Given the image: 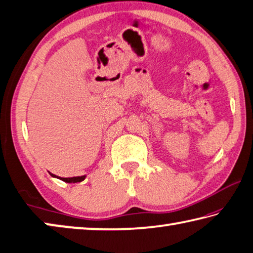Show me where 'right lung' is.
I'll list each match as a JSON object with an SVG mask.
<instances>
[{
  "mask_svg": "<svg viewBox=\"0 0 253 253\" xmlns=\"http://www.w3.org/2000/svg\"><path fill=\"white\" fill-rule=\"evenodd\" d=\"M50 175H51V176H54V177H57V178H60V179H61V181H63V182H67V183H77V182H81V181H84V177H85V176H77V177H58V176H55V175L51 174V173H50Z\"/></svg>",
  "mask_w": 253,
  "mask_h": 253,
  "instance_id": "obj_1",
  "label": "right lung"
}]
</instances>
